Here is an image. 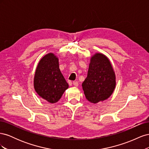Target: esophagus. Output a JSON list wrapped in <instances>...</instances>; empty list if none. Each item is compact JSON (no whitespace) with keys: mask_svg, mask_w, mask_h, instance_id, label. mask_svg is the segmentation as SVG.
Here are the masks:
<instances>
[{"mask_svg":"<svg viewBox=\"0 0 149 149\" xmlns=\"http://www.w3.org/2000/svg\"><path fill=\"white\" fill-rule=\"evenodd\" d=\"M73 85L74 86H76V87L78 86V85H79V84H78V81H73Z\"/></svg>","mask_w":149,"mask_h":149,"instance_id":"1","label":"esophagus"}]
</instances>
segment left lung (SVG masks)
Masks as SVG:
<instances>
[{"instance_id":"1","label":"left lung","mask_w":149,"mask_h":149,"mask_svg":"<svg viewBox=\"0 0 149 149\" xmlns=\"http://www.w3.org/2000/svg\"><path fill=\"white\" fill-rule=\"evenodd\" d=\"M116 74L111 61L96 53L90 60L87 78L82 84L86 98L96 104L109 98L116 88Z\"/></svg>"}]
</instances>
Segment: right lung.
Returning <instances> with one entry per match:
<instances>
[{
  "instance_id": "1",
  "label": "right lung",
  "mask_w": 149,
  "mask_h": 149,
  "mask_svg": "<svg viewBox=\"0 0 149 149\" xmlns=\"http://www.w3.org/2000/svg\"><path fill=\"white\" fill-rule=\"evenodd\" d=\"M58 57L49 53L42 58L35 70L33 86L38 95L49 103L60 100L69 87L59 68Z\"/></svg>"
}]
</instances>
